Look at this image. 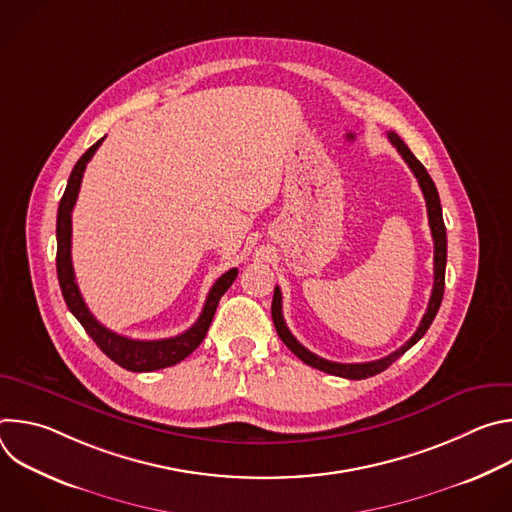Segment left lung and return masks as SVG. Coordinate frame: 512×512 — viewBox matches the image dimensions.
I'll list each match as a JSON object with an SVG mask.
<instances>
[{"label": "left lung", "instance_id": "8db88e82", "mask_svg": "<svg viewBox=\"0 0 512 512\" xmlns=\"http://www.w3.org/2000/svg\"><path fill=\"white\" fill-rule=\"evenodd\" d=\"M389 141L395 145L397 152L401 154V158L407 162V166L411 168V172L415 174L419 188L423 192L425 198V206H427V218H429V229H431V237H433V289H431V298L427 304V310L415 330V334L395 352L387 354L385 358L373 360V362H354V364H346V362H332L326 360L314 352H310L306 346H302L296 336L289 332V328L285 326L283 314H281V289L275 287L273 291V302H271V318L275 324V330L279 334V338L283 340V344L294 352L300 360H304L310 367L324 371L328 375L334 377H344V379H352V381H360V379H369L375 377L379 373H383L387 367L403 356L417 340L423 338V334L427 332V328L431 326L437 310L442 306V298H444V285H446V257H448V239H446V225H444V216H442V204H440V194H437V188L431 180V176L427 174V170L423 168V164L411 154V150L405 145V141L397 135V133H389Z\"/></svg>", "mask_w": 512, "mask_h": 512}]
</instances>
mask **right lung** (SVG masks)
<instances>
[{"label":"right lung","mask_w":512,"mask_h":512,"mask_svg":"<svg viewBox=\"0 0 512 512\" xmlns=\"http://www.w3.org/2000/svg\"><path fill=\"white\" fill-rule=\"evenodd\" d=\"M105 137H101L97 143H93L91 148L81 156V160L75 164L70 172L66 190L60 198L58 204V216H56V273H58V283L62 289V298L85 332L95 340V344L113 360L119 367L131 373H150V371H160L166 367H172V364H178L184 360L188 354H192L198 344L204 340L210 322L214 318L216 306L225 296V291L233 285L237 279V269H229L214 281L210 287L204 308L198 316V320L182 334L172 336V338H162V340H133L127 336H121L109 328H105L87 308L77 279H75V269H72V259H70V243H72V221L70 214L72 208H75L83 174L89 164V160L95 156L97 148L103 143Z\"/></svg>","instance_id":"right-lung-1"}]
</instances>
